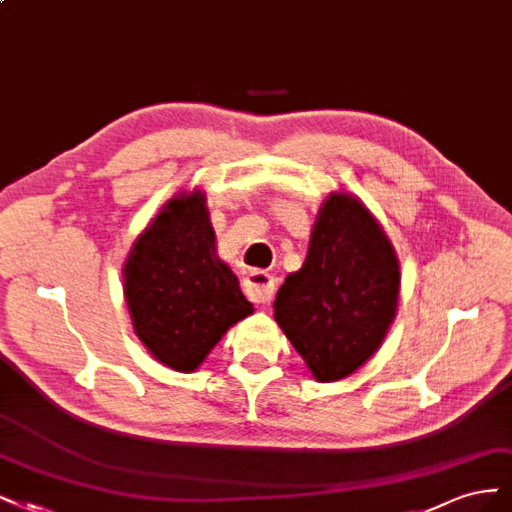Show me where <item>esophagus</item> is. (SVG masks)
Returning <instances> with one entry per match:
<instances>
[{"label": "esophagus", "instance_id": "esophagus-1", "mask_svg": "<svg viewBox=\"0 0 512 512\" xmlns=\"http://www.w3.org/2000/svg\"><path fill=\"white\" fill-rule=\"evenodd\" d=\"M246 298L255 304H268L274 295V278L268 272L255 270L242 280Z\"/></svg>", "mask_w": 512, "mask_h": 512}]
</instances>
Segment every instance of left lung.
I'll return each mask as SVG.
<instances>
[{
	"instance_id": "8db88e82",
	"label": "left lung",
	"mask_w": 512,
	"mask_h": 512,
	"mask_svg": "<svg viewBox=\"0 0 512 512\" xmlns=\"http://www.w3.org/2000/svg\"><path fill=\"white\" fill-rule=\"evenodd\" d=\"M400 263L374 214L329 193L304 266L285 278L274 319L319 383L351 376L381 349L398 310Z\"/></svg>"
}]
</instances>
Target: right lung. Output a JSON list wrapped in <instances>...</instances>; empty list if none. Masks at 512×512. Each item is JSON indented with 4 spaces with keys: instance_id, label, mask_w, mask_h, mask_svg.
Here are the masks:
<instances>
[{
    "instance_id": "add662e5",
    "label": "right lung",
    "mask_w": 512,
    "mask_h": 512,
    "mask_svg": "<svg viewBox=\"0 0 512 512\" xmlns=\"http://www.w3.org/2000/svg\"><path fill=\"white\" fill-rule=\"evenodd\" d=\"M134 332L157 361L193 372L234 323L253 315L217 257L206 195L178 193L136 238L123 266Z\"/></svg>"
}]
</instances>
